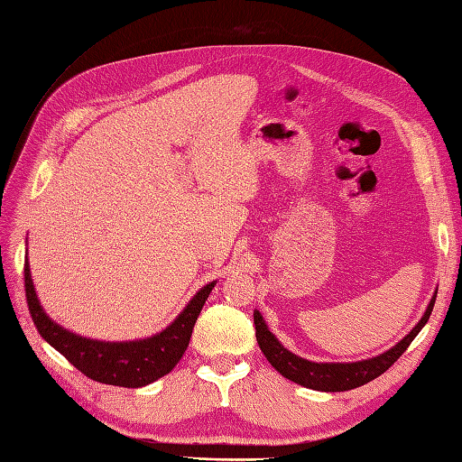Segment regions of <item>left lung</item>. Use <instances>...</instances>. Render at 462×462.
<instances>
[{
  "instance_id": "left-lung-1",
  "label": "left lung",
  "mask_w": 462,
  "mask_h": 462,
  "mask_svg": "<svg viewBox=\"0 0 462 462\" xmlns=\"http://www.w3.org/2000/svg\"><path fill=\"white\" fill-rule=\"evenodd\" d=\"M433 304H436V295L430 300V306L422 319L418 321L414 329L401 343H397L393 348H389L387 353L380 356L353 362V365H318V362L304 360L297 355L289 353L287 348H283L282 343L275 339V335H272L268 326L263 324L260 312L254 310L256 341L265 358L270 360V365L283 377H287V380L316 391H348L375 380L377 375H382L385 370L395 365L397 358L407 351L418 331L426 326V321L430 319V314L433 310Z\"/></svg>"
}]
</instances>
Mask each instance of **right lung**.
Returning <instances> with one entry per match:
<instances>
[{
  "mask_svg": "<svg viewBox=\"0 0 462 462\" xmlns=\"http://www.w3.org/2000/svg\"><path fill=\"white\" fill-rule=\"evenodd\" d=\"M214 285L216 283H209L200 289L173 324L153 337L129 343H104L79 337V335L53 324L42 310L31 279L29 260L24 262L26 302H29L32 321L42 337L90 380L119 387L148 385L175 368L187 351L192 328L197 324L199 314Z\"/></svg>",
  "mask_w": 462,
  "mask_h": 462,
  "instance_id": "right-lung-1",
  "label": "right lung"
}]
</instances>
